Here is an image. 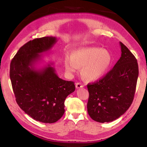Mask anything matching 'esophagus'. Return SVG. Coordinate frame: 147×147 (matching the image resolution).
<instances>
[{"mask_svg": "<svg viewBox=\"0 0 147 147\" xmlns=\"http://www.w3.org/2000/svg\"><path fill=\"white\" fill-rule=\"evenodd\" d=\"M84 85H83V84L82 83H77L76 84V88H82V87H83Z\"/></svg>", "mask_w": 147, "mask_h": 147, "instance_id": "obj_1", "label": "esophagus"}]
</instances>
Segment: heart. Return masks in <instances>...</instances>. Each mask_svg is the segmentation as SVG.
Here are the masks:
<instances>
[{
	"label": "heart",
	"instance_id": "1",
	"mask_svg": "<svg viewBox=\"0 0 147 147\" xmlns=\"http://www.w3.org/2000/svg\"><path fill=\"white\" fill-rule=\"evenodd\" d=\"M112 64V56L107 50L95 47L78 49L66 54L64 59L65 71L69 75L73 74L82 67V76L85 80L94 82L104 77Z\"/></svg>",
	"mask_w": 147,
	"mask_h": 147
}]
</instances>
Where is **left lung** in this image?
I'll return each instance as SVG.
<instances>
[{
    "label": "left lung",
    "mask_w": 147,
    "mask_h": 147,
    "mask_svg": "<svg viewBox=\"0 0 147 147\" xmlns=\"http://www.w3.org/2000/svg\"><path fill=\"white\" fill-rule=\"evenodd\" d=\"M121 56L114 67L96 82L88 83V113L93 120L109 123L125 113L131 105L138 77L136 59L120 42Z\"/></svg>",
    "instance_id": "left-lung-1"
}]
</instances>
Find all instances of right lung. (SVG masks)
Listing matches in <instances>:
<instances>
[{
  "label": "right lung",
  "instance_id": "obj_1",
  "mask_svg": "<svg viewBox=\"0 0 147 147\" xmlns=\"http://www.w3.org/2000/svg\"><path fill=\"white\" fill-rule=\"evenodd\" d=\"M57 42L52 36L30 40L19 49L10 65V78L16 100L33 119L54 123L63 115L64 101L75 90L73 82L59 78L52 63L40 69L36 62L41 54Z\"/></svg>",
  "mask_w": 147,
  "mask_h": 147
}]
</instances>
